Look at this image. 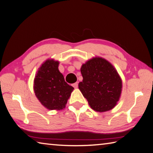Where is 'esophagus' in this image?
<instances>
[{
    "instance_id": "esophagus-1",
    "label": "esophagus",
    "mask_w": 153,
    "mask_h": 153,
    "mask_svg": "<svg viewBox=\"0 0 153 153\" xmlns=\"http://www.w3.org/2000/svg\"><path fill=\"white\" fill-rule=\"evenodd\" d=\"M73 87L74 88H77V87H78V83H77V82L74 83V84H73Z\"/></svg>"
}]
</instances>
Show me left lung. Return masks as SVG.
<instances>
[{
    "label": "left lung",
    "mask_w": 153,
    "mask_h": 153,
    "mask_svg": "<svg viewBox=\"0 0 153 153\" xmlns=\"http://www.w3.org/2000/svg\"><path fill=\"white\" fill-rule=\"evenodd\" d=\"M80 71L83 80L78 87L90 107L100 112L114 108L121 96L123 81L112 63L95 57L82 64Z\"/></svg>",
    "instance_id": "8db88e82"
}]
</instances>
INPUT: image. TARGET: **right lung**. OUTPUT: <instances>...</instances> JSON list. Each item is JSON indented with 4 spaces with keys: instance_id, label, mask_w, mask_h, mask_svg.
Listing matches in <instances>:
<instances>
[{
    "instance_id": "right-lung-1",
    "label": "right lung",
    "mask_w": 153,
    "mask_h": 153,
    "mask_svg": "<svg viewBox=\"0 0 153 153\" xmlns=\"http://www.w3.org/2000/svg\"><path fill=\"white\" fill-rule=\"evenodd\" d=\"M59 62L48 59L39 68L33 82V90L39 101L49 110L65 108L74 88L65 82L59 71Z\"/></svg>"
}]
</instances>
